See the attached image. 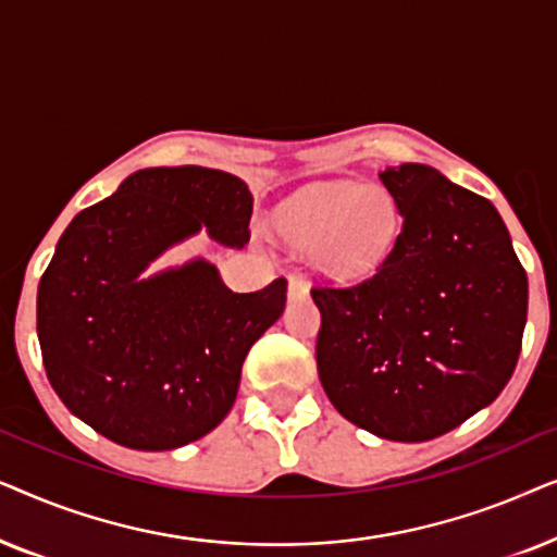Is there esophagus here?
Wrapping results in <instances>:
<instances>
[{"mask_svg":"<svg viewBox=\"0 0 557 557\" xmlns=\"http://www.w3.org/2000/svg\"><path fill=\"white\" fill-rule=\"evenodd\" d=\"M304 296H309V284L299 276L288 278V299H304Z\"/></svg>","mask_w":557,"mask_h":557,"instance_id":"esophagus-1","label":"esophagus"}]
</instances>
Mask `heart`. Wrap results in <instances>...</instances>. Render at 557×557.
I'll return each instance as SVG.
<instances>
[{"label":"heart","mask_w":557,"mask_h":557,"mask_svg":"<svg viewBox=\"0 0 557 557\" xmlns=\"http://www.w3.org/2000/svg\"><path fill=\"white\" fill-rule=\"evenodd\" d=\"M400 227L398 205L383 187L322 182L273 210L271 233L296 253L317 256L337 278L368 276L391 253Z\"/></svg>","instance_id":"heart-1"}]
</instances>
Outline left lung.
Returning a JSON list of instances; mask_svg holds the SVG:
<instances>
[{
  "label": "left lung",
  "mask_w": 557,
  "mask_h": 557,
  "mask_svg": "<svg viewBox=\"0 0 557 557\" xmlns=\"http://www.w3.org/2000/svg\"><path fill=\"white\" fill-rule=\"evenodd\" d=\"M380 180L403 218L377 271L314 286L319 380L349 423L391 441H431L497 398L528 322V273L499 212L425 164Z\"/></svg>",
  "instance_id": "obj_1"
}]
</instances>
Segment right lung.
<instances>
[{
  "instance_id": "obj_1",
  "label": "right lung",
  "mask_w": 557,
  "mask_h": 557,
  "mask_svg": "<svg viewBox=\"0 0 557 557\" xmlns=\"http://www.w3.org/2000/svg\"><path fill=\"white\" fill-rule=\"evenodd\" d=\"M250 212L235 174L151 166L73 218L37 286L42 364L73 416L113 444L170 451L231 413L248 349L286 307V278L235 294L205 258L141 273L202 227L243 248Z\"/></svg>"
}]
</instances>
